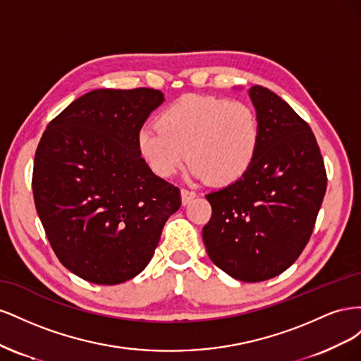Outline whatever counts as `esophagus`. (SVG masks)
<instances>
[{
  "mask_svg": "<svg viewBox=\"0 0 361 361\" xmlns=\"http://www.w3.org/2000/svg\"><path fill=\"white\" fill-rule=\"evenodd\" d=\"M195 197V192L194 191H190V190H180V199H182V204H188L192 199Z\"/></svg>",
  "mask_w": 361,
  "mask_h": 361,
  "instance_id": "esophagus-1",
  "label": "esophagus"
}]
</instances>
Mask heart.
Masks as SVG:
<instances>
[{
	"label": "heart",
	"instance_id": "1",
	"mask_svg": "<svg viewBox=\"0 0 361 361\" xmlns=\"http://www.w3.org/2000/svg\"><path fill=\"white\" fill-rule=\"evenodd\" d=\"M262 125L253 106L218 96L185 94L137 130L138 155L157 176L169 179L188 161L195 179L228 185L253 166Z\"/></svg>",
	"mask_w": 361,
	"mask_h": 361
}]
</instances>
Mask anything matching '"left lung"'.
Listing matches in <instances>:
<instances>
[{"instance_id": "8db88e82", "label": "left lung", "mask_w": 361, "mask_h": 361, "mask_svg": "<svg viewBox=\"0 0 361 361\" xmlns=\"http://www.w3.org/2000/svg\"><path fill=\"white\" fill-rule=\"evenodd\" d=\"M248 96L262 137L253 166L206 194L212 216L203 227L207 256L247 283L269 280L298 259L313 232L326 188L321 150L310 126L262 85Z\"/></svg>"}]
</instances>
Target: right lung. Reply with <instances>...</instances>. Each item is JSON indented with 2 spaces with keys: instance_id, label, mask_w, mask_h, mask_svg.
Segmentation results:
<instances>
[{
  "instance_id": "obj_1",
  "label": "right lung",
  "mask_w": 361,
  "mask_h": 361,
  "mask_svg": "<svg viewBox=\"0 0 361 361\" xmlns=\"http://www.w3.org/2000/svg\"><path fill=\"white\" fill-rule=\"evenodd\" d=\"M166 101L154 89H97L52 120L35 157L36 211L59 260L94 285L150 262L180 192L141 159L137 130Z\"/></svg>"
}]
</instances>
